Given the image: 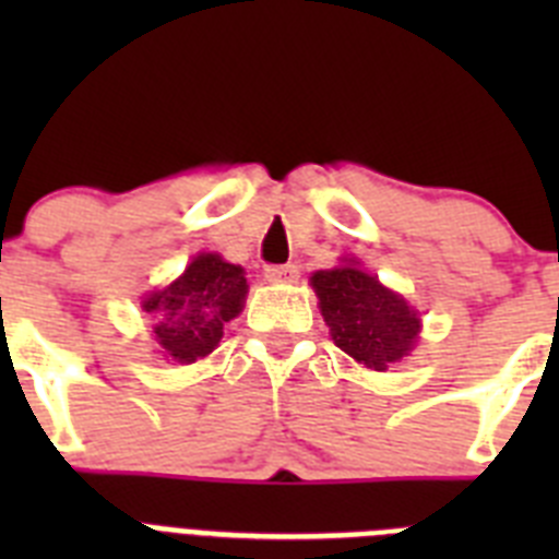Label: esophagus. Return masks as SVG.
I'll return each mask as SVG.
<instances>
[{
	"label": "esophagus",
	"mask_w": 559,
	"mask_h": 559,
	"mask_svg": "<svg viewBox=\"0 0 559 559\" xmlns=\"http://www.w3.org/2000/svg\"><path fill=\"white\" fill-rule=\"evenodd\" d=\"M265 280L269 283H296L299 280V265L294 263H285V265H265Z\"/></svg>",
	"instance_id": "esophagus-1"
}]
</instances>
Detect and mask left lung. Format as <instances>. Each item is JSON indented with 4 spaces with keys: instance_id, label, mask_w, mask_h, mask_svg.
I'll list each match as a JSON object with an SVG mask.
<instances>
[{
    "instance_id": "1",
    "label": "left lung",
    "mask_w": 559,
    "mask_h": 559,
    "mask_svg": "<svg viewBox=\"0 0 559 559\" xmlns=\"http://www.w3.org/2000/svg\"><path fill=\"white\" fill-rule=\"evenodd\" d=\"M310 285L319 296V308L335 347L344 349L349 358L380 372L408 355L417 338L419 319L403 296L378 283V276L344 265L316 271Z\"/></svg>"
}]
</instances>
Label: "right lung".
Here are the masks:
<instances>
[{"label": "right lung", "instance_id": "1", "mask_svg": "<svg viewBox=\"0 0 559 559\" xmlns=\"http://www.w3.org/2000/svg\"><path fill=\"white\" fill-rule=\"evenodd\" d=\"M246 288L240 265L224 263L218 254L195 257L170 288L142 302L153 316V338L162 353L179 364L210 355L224 338V324L243 308Z\"/></svg>", "mask_w": 559, "mask_h": 559}]
</instances>
